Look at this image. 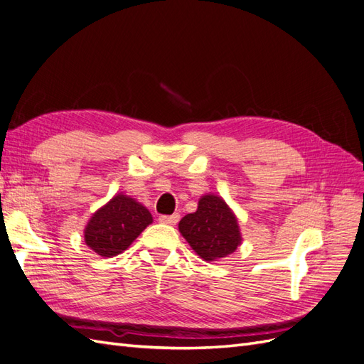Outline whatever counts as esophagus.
Listing matches in <instances>:
<instances>
[{
  "label": "esophagus",
  "instance_id": "obj_1",
  "mask_svg": "<svg viewBox=\"0 0 364 364\" xmlns=\"http://www.w3.org/2000/svg\"><path fill=\"white\" fill-rule=\"evenodd\" d=\"M179 214L176 213V214H173V215H161L159 217V222L161 223H164V225H170V226H173V225H176L179 222Z\"/></svg>",
  "mask_w": 364,
  "mask_h": 364
}]
</instances>
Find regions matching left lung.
<instances>
[{"instance_id": "8db88e82", "label": "left lung", "mask_w": 364, "mask_h": 364, "mask_svg": "<svg viewBox=\"0 0 364 364\" xmlns=\"http://www.w3.org/2000/svg\"><path fill=\"white\" fill-rule=\"evenodd\" d=\"M179 232L205 261H217L234 253L241 245L238 218L230 206L214 193H206L197 211L179 222Z\"/></svg>"}]
</instances>
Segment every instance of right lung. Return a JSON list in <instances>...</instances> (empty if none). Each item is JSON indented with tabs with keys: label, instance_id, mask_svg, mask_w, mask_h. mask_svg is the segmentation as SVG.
Listing matches in <instances>:
<instances>
[{
	"label": "right lung",
	"instance_id": "obj_1",
	"mask_svg": "<svg viewBox=\"0 0 364 364\" xmlns=\"http://www.w3.org/2000/svg\"><path fill=\"white\" fill-rule=\"evenodd\" d=\"M151 223L153 217L144 205L118 193L87 220L85 243L97 255L112 258L123 253Z\"/></svg>",
	"mask_w": 364,
	"mask_h": 364
}]
</instances>
